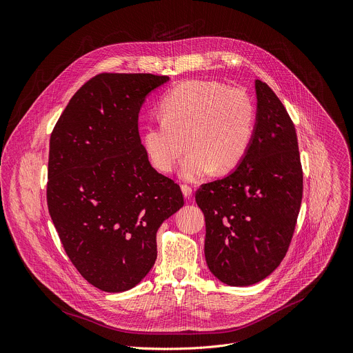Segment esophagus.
<instances>
[{"label":"esophagus","mask_w":353,"mask_h":353,"mask_svg":"<svg viewBox=\"0 0 353 353\" xmlns=\"http://www.w3.org/2000/svg\"><path fill=\"white\" fill-rule=\"evenodd\" d=\"M181 189H182V192H183L185 199H190V197H192V188H190L189 185H182Z\"/></svg>","instance_id":"1"}]
</instances>
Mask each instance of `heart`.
<instances>
[{
    "mask_svg": "<svg viewBox=\"0 0 353 353\" xmlns=\"http://www.w3.org/2000/svg\"><path fill=\"white\" fill-rule=\"evenodd\" d=\"M160 115L161 119H149L145 125V152L152 165L167 174L186 146L189 152L179 175L189 182L214 170L224 174L238 167L256 129L252 97L216 81H188L175 86L163 97Z\"/></svg>",
    "mask_w": 353,
    "mask_h": 353,
    "instance_id": "b5f03b06",
    "label": "heart"
}]
</instances>
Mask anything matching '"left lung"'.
Masks as SVG:
<instances>
[{"mask_svg": "<svg viewBox=\"0 0 353 353\" xmlns=\"http://www.w3.org/2000/svg\"><path fill=\"white\" fill-rule=\"evenodd\" d=\"M256 129L248 154L225 178L201 185L210 271L231 287L268 276L285 257L303 194L295 125L271 88L256 81Z\"/></svg>", "mask_w": 353, "mask_h": 353, "instance_id": "obj_1", "label": "left lung"}]
</instances>
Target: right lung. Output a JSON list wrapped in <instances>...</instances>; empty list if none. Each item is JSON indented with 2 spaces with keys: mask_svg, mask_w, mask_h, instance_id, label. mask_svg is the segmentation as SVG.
<instances>
[{
  "mask_svg": "<svg viewBox=\"0 0 353 353\" xmlns=\"http://www.w3.org/2000/svg\"><path fill=\"white\" fill-rule=\"evenodd\" d=\"M152 74H100L69 100L50 137L47 204L61 243L93 287L123 292L157 259L156 234L183 205L178 183L150 164L139 136Z\"/></svg>",
  "mask_w": 353,
  "mask_h": 353,
  "instance_id": "obj_1",
  "label": "right lung"
}]
</instances>
